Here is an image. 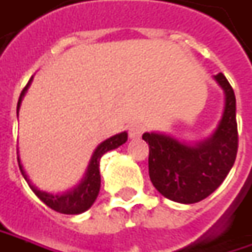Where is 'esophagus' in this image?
Here are the masks:
<instances>
[{"mask_svg":"<svg viewBox=\"0 0 252 252\" xmlns=\"http://www.w3.org/2000/svg\"><path fill=\"white\" fill-rule=\"evenodd\" d=\"M142 132H144V126L139 123H131L128 126V135H129V138H139Z\"/></svg>","mask_w":252,"mask_h":252,"instance_id":"obj_1","label":"esophagus"}]
</instances>
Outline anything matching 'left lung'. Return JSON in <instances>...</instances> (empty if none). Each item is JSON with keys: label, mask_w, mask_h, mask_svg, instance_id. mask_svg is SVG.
Returning a JSON list of instances; mask_svg holds the SVG:
<instances>
[{"label": "left lung", "mask_w": 252, "mask_h": 252, "mask_svg": "<svg viewBox=\"0 0 252 252\" xmlns=\"http://www.w3.org/2000/svg\"><path fill=\"white\" fill-rule=\"evenodd\" d=\"M225 95L224 111L213 134L189 145L176 138L145 132L149 145V178L166 199L191 204L210 196L234 165L238 148L235 120V95L223 73L214 76Z\"/></svg>", "instance_id": "obj_1"}]
</instances>
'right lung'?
Returning <instances> with one entry per match:
<instances>
[{"instance_id":"add662e5","label":"right lung","mask_w":252,"mask_h":252,"mask_svg":"<svg viewBox=\"0 0 252 252\" xmlns=\"http://www.w3.org/2000/svg\"><path fill=\"white\" fill-rule=\"evenodd\" d=\"M32 79L33 77L29 79V82L24 87L22 93L19 95L17 105V115L18 111H19V107H21V103H22V98H24V95L27 93L28 87H29V84L32 82ZM126 139H128V134L124 131V132L117 134L114 137L105 139L104 142H101L98 147L95 148V151H94L93 157L90 159V163L87 166V170L84 173V178L82 179V182L74 189L64 191L62 194H52V193H48V191L39 190L38 188L29 181L27 172H25L22 163H21L19 155H18V165H19V169L22 172V176L28 182L29 188L32 189V191L38 196L42 202L45 203L46 206H49L52 210L63 214H80L83 212H86V210H89L93 206V203L95 202L97 196H98L100 185H101V176H100V159H101V157L104 155L105 152H108L111 149H115L120 145L126 144Z\"/></svg>"}]
</instances>
